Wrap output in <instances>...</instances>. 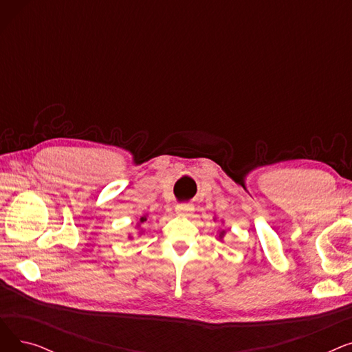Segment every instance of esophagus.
I'll return each instance as SVG.
<instances>
[{
  "mask_svg": "<svg viewBox=\"0 0 352 352\" xmlns=\"http://www.w3.org/2000/svg\"><path fill=\"white\" fill-rule=\"evenodd\" d=\"M177 212L181 215H188L190 212L194 211V206L192 204H178L177 206Z\"/></svg>",
  "mask_w": 352,
  "mask_h": 352,
  "instance_id": "1",
  "label": "esophagus"
}]
</instances>
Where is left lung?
Returning <instances> with one entry per match:
<instances>
[{
	"instance_id": "1",
	"label": "left lung",
	"mask_w": 352,
	"mask_h": 352,
	"mask_svg": "<svg viewBox=\"0 0 352 352\" xmlns=\"http://www.w3.org/2000/svg\"><path fill=\"white\" fill-rule=\"evenodd\" d=\"M226 234H227L226 230H221V231H219V234H218V239H219V241H223V238H224Z\"/></svg>"
}]
</instances>
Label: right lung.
Wrapping results in <instances>:
<instances>
[{"label":"right lung","mask_w":352,"mask_h":352,"mask_svg":"<svg viewBox=\"0 0 352 352\" xmlns=\"http://www.w3.org/2000/svg\"><path fill=\"white\" fill-rule=\"evenodd\" d=\"M145 221H146V214H145V215H142V217L140 218V223L137 224V227L140 228V227H141V224H144V223H145ZM142 232H144V231L141 230V231H140V234H142ZM129 238H131V235H129Z\"/></svg>","instance_id":"1"}]
</instances>
